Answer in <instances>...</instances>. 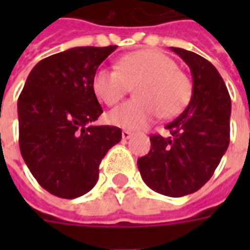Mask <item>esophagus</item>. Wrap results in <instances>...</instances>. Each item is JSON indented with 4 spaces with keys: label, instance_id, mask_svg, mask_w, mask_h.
<instances>
[{
    "label": "esophagus",
    "instance_id": "34e87169",
    "mask_svg": "<svg viewBox=\"0 0 250 250\" xmlns=\"http://www.w3.org/2000/svg\"><path fill=\"white\" fill-rule=\"evenodd\" d=\"M131 136H132V132L128 131V129H123V131H122V137H123L125 140H128Z\"/></svg>",
    "mask_w": 250,
    "mask_h": 250
}]
</instances>
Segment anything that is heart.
<instances>
[{
    "label": "heart",
    "instance_id": "heart-1",
    "mask_svg": "<svg viewBox=\"0 0 250 250\" xmlns=\"http://www.w3.org/2000/svg\"><path fill=\"white\" fill-rule=\"evenodd\" d=\"M118 68L100 67L94 72V94L106 105H115L129 85H136L137 97L107 114L109 123L122 128L141 129L160 118L174 117L189 101L192 85L188 76L170 57L154 49H144L122 57Z\"/></svg>",
    "mask_w": 250,
    "mask_h": 250
}]
</instances>
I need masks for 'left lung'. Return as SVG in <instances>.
<instances>
[{"label":"left lung","instance_id":"obj_1","mask_svg":"<svg viewBox=\"0 0 250 250\" xmlns=\"http://www.w3.org/2000/svg\"><path fill=\"white\" fill-rule=\"evenodd\" d=\"M192 74V97L165 127L168 136H150V152L137 160L149 188L170 197L198 190L211 176L229 144L231 98L217 68L204 57L171 48Z\"/></svg>","mask_w":250,"mask_h":250}]
</instances>
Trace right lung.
Listing matches in <instances>:
<instances>
[{"instance_id": "obj_1", "label": "right lung", "mask_w": 250, "mask_h": 250, "mask_svg": "<svg viewBox=\"0 0 250 250\" xmlns=\"http://www.w3.org/2000/svg\"><path fill=\"white\" fill-rule=\"evenodd\" d=\"M79 46L44 58L18 98L19 148L39 184L61 198H76L98 180V166L122 139L114 125H88L102 107L94 72L117 49Z\"/></svg>"}]
</instances>
